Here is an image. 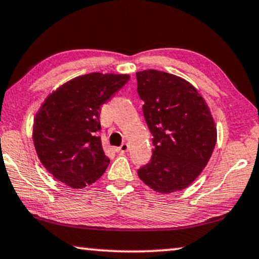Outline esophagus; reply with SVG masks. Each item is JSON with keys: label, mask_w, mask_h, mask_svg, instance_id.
I'll return each instance as SVG.
<instances>
[{"label": "esophagus", "mask_w": 259, "mask_h": 259, "mask_svg": "<svg viewBox=\"0 0 259 259\" xmlns=\"http://www.w3.org/2000/svg\"><path fill=\"white\" fill-rule=\"evenodd\" d=\"M128 148H129L128 144L123 143V144L121 145V147L116 149V151H117V152H126V151H128Z\"/></svg>", "instance_id": "obj_1"}]
</instances>
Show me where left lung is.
<instances>
[{"instance_id": "obj_1", "label": "left lung", "mask_w": 259, "mask_h": 259, "mask_svg": "<svg viewBox=\"0 0 259 259\" xmlns=\"http://www.w3.org/2000/svg\"><path fill=\"white\" fill-rule=\"evenodd\" d=\"M137 93L152 134V156L138 177L161 194L183 190L199 176L217 141L209 108L194 87L167 72H136Z\"/></svg>"}]
</instances>
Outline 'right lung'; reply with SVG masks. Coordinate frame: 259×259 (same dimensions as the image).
Wrapping results in <instances>:
<instances>
[{"mask_svg": "<svg viewBox=\"0 0 259 259\" xmlns=\"http://www.w3.org/2000/svg\"><path fill=\"white\" fill-rule=\"evenodd\" d=\"M129 75L92 72L61 85L37 112L32 140L39 161L69 187L96 182L110 159L102 148L100 111L126 82Z\"/></svg>", "mask_w": 259, "mask_h": 259, "instance_id": "right-lung-1", "label": "right lung"}]
</instances>
